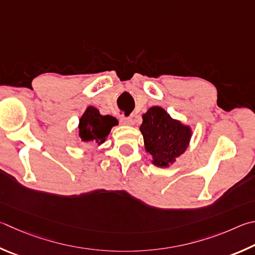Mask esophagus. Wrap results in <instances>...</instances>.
<instances>
[{"label": "esophagus", "mask_w": 255, "mask_h": 255, "mask_svg": "<svg viewBox=\"0 0 255 255\" xmlns=\"http://www.w3.org/2000/svg\"><path fill=\"white\" fill-rule=\"evenodd\" d=\"M119 120L120 124L126 125V126H131V125H133V120L131 117H125V116H122Z\"/></svg>", "instance_id": "1"}]
</instances>
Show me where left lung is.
<instances>
[{"instance_id":"1","label":"left lung","mask_w":255,"mask_h":255,"mask_svg":"<svg viewBox=\"0 0 255 255\" xmlns=\"http://www.w3.org/2000/svg\"><path fill=\"white\" fill-rule=\"evenodd\" d=\"M140 131L152 164L158 167H167L182 155L192 135L189 127L170 118L160 107H151L142 115Z\"/></svg>"}]
</instances>
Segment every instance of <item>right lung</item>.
<instances>
[{"instance_id":"obj_1","label":"right lung","mask_w":255,"mask_h":255,"mask_svg":"<svg viewBox=\"0 0 255 255\" xmlns=\"http://www.w3.org/2000/svg\"><path fill=\"white\" fill-rule=\"evenodd\" d=\"M118 124L113 116H103L99 110L88 107L79 120V137L83 143H103L109 135L110 129Z\"/></svg>"}]
</instances>
